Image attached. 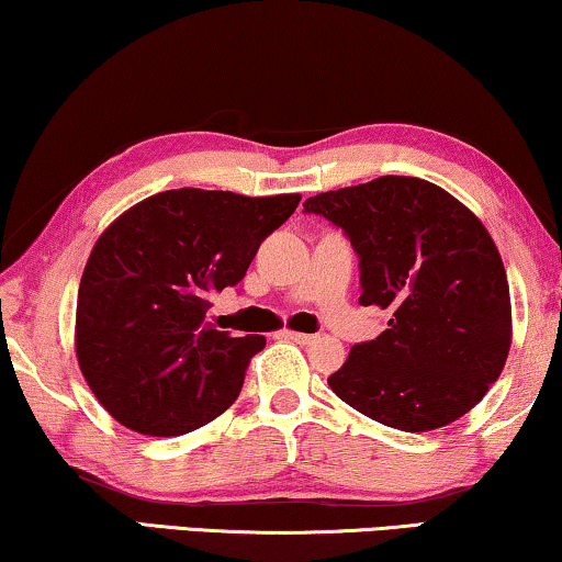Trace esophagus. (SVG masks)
Listing matches in <instances>:
<instances>
[{
	"label": "esophagus",
	"mask_w": 562,
	"mask_h": 562,
	"mask_svg": "<svg viewBox=\"0 0 562 562\" xmlns=\"http://www.w3.org/2000/svg\"><path fill=\"white\" fill-rule=\"evenodd\" d=\"M284 338L297 342V346H310V342L317 340V335H310V333H297V330H284L282 333Z\"/></svg>",
	"instance_id": "1"
}]
</instances>
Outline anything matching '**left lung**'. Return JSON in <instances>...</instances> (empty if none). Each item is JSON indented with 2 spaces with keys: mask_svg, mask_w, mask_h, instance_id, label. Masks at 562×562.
I'll list each match as a JSON object with an SVG mask.
<instances>
[{
  "mask_svg": "<svg viewBox=\"0 0 562 562\" xmlns=\"http://www.w3.org/2000/svg\"><path fill=\"white\" fill-rule=\"evenodd\" d=\"M361 257L358 303L391 315L328 383L356 412L401 431L441 429L480 404L505 368L513 305L499 249L472 209L416 176L310 196Z\"/></svg>",
  "mask_w": 562,
  "mask_h": 562,
  "instance_id": "1",
  "label": "left lung"
}]
</instances>
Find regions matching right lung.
Instances as JSON below:
<instances>
[{"label": "right lung", "instance_id": "1", "mask_svg": "<svg viewBox=\"0 0 562 562\" xmlns=\"http://www.w3.org/2000/svg\"><path fill=\"white\" fill-rule=\"evenodd\" d=\"M297 204L300 194L187 187L108 224L80 278L75 356L115 422L146 437H181L234 404L267 340L216 330L209 297L245 278L262 239Z\"/></svg>", "mask_w": 562, "mask_h": 562}]
</instances>
